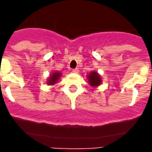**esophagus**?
Here are the masks:
<instances>
[{"label": "esophagus", "mask_w": 152, "mask_h": 152, "mask_svg": "<svg viewBox=\"0 0 152 152\" xmlns=\"http://www.w3.org/2000/svg\"><path fill=\"white\" fill-rule=\"evenodd\" d=\"M72 72H74V73H78V72H79V69H77V68H76V69H72Z\"/></svg>", "instance_id": "1"}]
</instances>
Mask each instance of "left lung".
<instances>
[{
	"label": "left lung",
	"mask_w": 152,
	"mask_h": 152,
	"mask_svg": "<svg viewBox=\"0 0 152 152\" xmlns=\"http://www.w3.org/2000/svg\"><path fill=\"white\" fill-rule=\"evenodd\" d=\"M88 82L91 86H99L101 83L102 80L99 75L96 72H91L88 75Z\"/></svg>",
	"instance_id": "obj_1"
}]
</instances>
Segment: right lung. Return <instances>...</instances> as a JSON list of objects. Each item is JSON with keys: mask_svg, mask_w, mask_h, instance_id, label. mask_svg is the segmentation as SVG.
Masks as SVG:
<instances>
[{"mask_svg": "<svg viewBox=\"0 0 152 152\" xmlns=\"http://www.w3.org/2000/svg\"><path fill=\"white\" fill-rule=\"evenodd\" d=\"M61 76V73L60 72H53L50 76V79H49L48 84L50 85H53L55 83H57V81L58 80V79Z\"/></svg>", "mask_w": 152, "mask_h": 152, "instance_id": "add662e5", "label": "right lung"}]
</instances>
